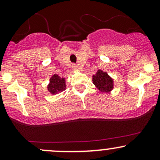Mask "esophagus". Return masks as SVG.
I'll return each instance as SVG.
<instances>
[{
    "label": "esophagus",
    "instance_id": "34e87169",
    "mask_svg": "<svg viewBox=\"0 0 160 160\" xmlns=\"http://www.w3.org/2000/svg\"><path fill=\"white\" fill-rule=\"evenodd\" d=\"M72 68L74 69V70H78V66L77 65H74V64H73Z\"/></svg>",
    "mask_w": 160,
    "mask_h": 160
}]
</instances>
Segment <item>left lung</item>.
<instances>
[{
    "label": "left lung",
    "instance_id": "1",
    "mask_svg": "<svg viewBox=\"0 0 160 160\" xmlns=\"http://www.w3.org/2000/svg\"><path fill=\"white\" fill-rule=\"evenodd\" d=\"M92 82L102 92H109L113 89V80L107 72L98 70L92 76Z\"/></svg>",
    "mask_w": 160,
    "mask_h": 160
}]
</instances>
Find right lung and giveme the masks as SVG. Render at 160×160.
Returning a JSON list of instances; mask_svg holds the SVG:
<instances>
[{"label":"right lung","instance_id":"right-lung-1","mask_svg":"<svg viewBox=\"0 0 160 160\" xmlns=\"http://www.w3.org/2000/svg\"><path fill=\"white\" fill-rule=\"evenodd\" d=\"M65 79L58 75L54 74L49 80V83L47 86V89L51 94L56 95L62 92L65 89Z\"/></svg>","mask_w":160,"mask_h":160}]
</instances>
